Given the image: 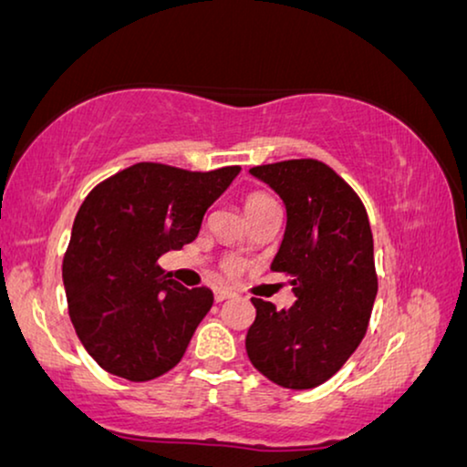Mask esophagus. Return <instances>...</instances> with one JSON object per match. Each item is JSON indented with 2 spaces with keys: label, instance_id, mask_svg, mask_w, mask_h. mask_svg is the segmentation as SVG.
<instances>
[{
  "label": "esophagus",
  "instance_id": "esophagus-1",
  "mask_svg": "<svg viewBox=\"0 0 467 467\" xmlns=\"http://www.w3.org/2000/svg\"><path fill=\"white\" fill-rule=\"evenodd\" d=\"M236 294L233 289H218L215 291V302H224V300H231Z\"/></svg>",
  "mask_w": 467,
  "mask_h": 467
}]
</instances>
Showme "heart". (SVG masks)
Masks as SVG:
<instances>
[{
    "label": "heart",
    "instance_id": "b5f03b06",
    "mask_svg": "<svg viewBox=\"0 0 467 467\" xmlns=\"http://www.w3.org/2000/svg\"><path fill=\"white\" fill-rule=\"evenodd\" d=\"M273 205H276V203L268 197V194L254 192V194H249V197L245 199V213H254L257 210H264V207H273ZM241 266H243V264L239 260H234V257H231V260H226L224 270H226V273L234 275V273H239Z\"/></svg>",
    "mask_w": 467,
    "mask_h": 467
}]
</instances>
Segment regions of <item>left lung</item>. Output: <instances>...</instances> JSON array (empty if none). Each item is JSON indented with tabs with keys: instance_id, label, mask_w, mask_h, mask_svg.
<instances>
[{
	"instance_id": "1",
	"label": "left lung",
	"mask_w": 467,
	"mask_h": 467,
	"mask_svg": "<svg viewBox=\"0 0 467 467\" xmlns=\"http://www.w3.org/2000/svg\"><path fill=\"white\" fill-rule=\"evenodd\" d=\"M254 178L281 197L287 226L270 270L291 278L289 310L252 297L245 348L276 386L310 389L344 367L363 342L378 275L363 203L329 165L315 159L257 165Z\"/></svg>"
}]
</instances>
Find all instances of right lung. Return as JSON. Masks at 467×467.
<instances>
[{
	"mask_svg": "<svg viewBox=\"0 0 467 467\" xmlns=\"http://www.w3.org/2000/svg\"><path fill=\"white\" fill-rule=\"evenodd\" d=\"M239 171L136 163L83 201L62 281L78 337L104 371L149 381L182 360L213 294L186 289L157 260L197 239L205 212Z\"/></svg>",
	"mask_w": 467,
	"mask_h": 467,
	"instance_id": "add662e5",
	"label": "right lung"
}]
</instances>
